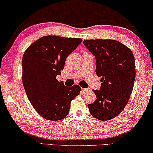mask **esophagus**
Instances as JSON below:
<instances>
[{"label":"esophagus","instance_id":"34e87169","mask_svg":"<svg viewBox=\"0 0 153 153\" xmlns=\"http://www.w3.org/2000/svg\"><path fill=\"white\" fill-rule=\"evenodd\" d=\"M82 91L84 92H87V91H89L90 89H85V88H82Z\"/></svg>","mask_w":153,"mask_h":153}]
</instances>
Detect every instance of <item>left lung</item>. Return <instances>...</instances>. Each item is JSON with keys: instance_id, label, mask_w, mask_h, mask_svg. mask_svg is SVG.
Here are the masks:
<instances>
[{"instance_id": "left-lung-1", "label": "left lung", "mask_w": 153, "mask_h": 153, "mask_svg": "<svg viewBox=\"0 0 153 153\" xmlns=\"http://www.w3.org/2000/svg\"><path fill=\"white\" fill-rule=\"evenodd\" d=\"M83 44L95 56L96 75L102 77L100 90H94L97 98L88 108L98 120L114 119L123 110L132 94L136 76L134 55L116 40L90 39Z\"/></svg>"}]
</instances>
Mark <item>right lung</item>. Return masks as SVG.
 I'll return each instance as SVG.
<instances>
[{
  "mask_svg": "<svg viewBox=\"0 0 153 153\" xmlns=\"http://www.w3.org/2000/svg\"><path fill=\"white\" fill-rule=\"evenodd\" d=\"M82 39L45 36L33 43L22 59L23 85L30 102L43 118L59 120L68 114L71 102L81 88L66 87L56 79L64 69L66 57Z\"/></svg>",
  "mask_w": 153,
  "mask_h": 153,
  "instance_id": "add662e5",
  "label": "right lung"
}]
</instances>
